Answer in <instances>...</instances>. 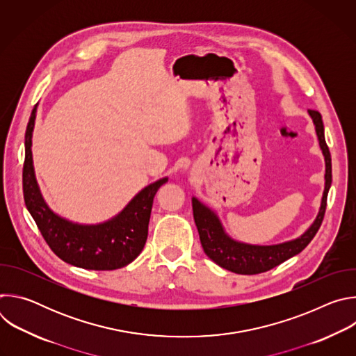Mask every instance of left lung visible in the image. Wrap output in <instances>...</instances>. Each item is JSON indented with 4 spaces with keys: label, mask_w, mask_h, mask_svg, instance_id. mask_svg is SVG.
Wrapping results in <instances>:
<instances>
[{
    "label": "left lung",
    "mask_w": 356,
    "mask_h": 356,
    "mask_svg": "<svg viewBox=\"0 0 356 356\" xmlns=\"http://www.w3.org/2000/svg\"><path fill=\"white\" fill-rule=\"evenodd\" d=\"M309 115L314 122L318 143L325 161V176H324L325 186H324V193L321 198V206L314 222L309 227L306 232L291 241H286L276 245L245 243L231 238L225 232L217 213L209 209L206 204H202L198 198L193 197L191 198L193 217L198 229L201 246L204 249L206 255L218 266L238 275H258V273L268 272L276 268L277 265L283 264L284 261L293 258L294 255H297V253H300L312 242V239L316 236L317 231L320 229L324 214H325L328 190L332 181L331 154L325 143L324 124H323L321 114L318 111L309 110Z\"/></svg>",
    "instance_id": "left-lung-1"
}]
</instances>
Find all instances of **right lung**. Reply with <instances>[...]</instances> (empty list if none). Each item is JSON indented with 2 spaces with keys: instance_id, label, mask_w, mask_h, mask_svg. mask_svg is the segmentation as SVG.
<instances>
[{
  "instance_id": "right-lung-1",
  "label": "right lung",
  "mask_w": 356,
  "mask_h": 356,
  "mask_svg": "<svg viewBox=\"0 0 356 356\" xmlns=\"http://www.w3.org/2000/svg\"><path fill=\"white\" fill-rule=\"evenodd\" d=\"M36 110L38 104L32 110L25 132L22 187L26 209L42 236L62 261L73 266L88 270H114L127 266L145 246L154 197L168 177L147 184L108 221L79 224L58 216L46 204L35 176L32 134Z\"/></svg>"
}]
</instances>
